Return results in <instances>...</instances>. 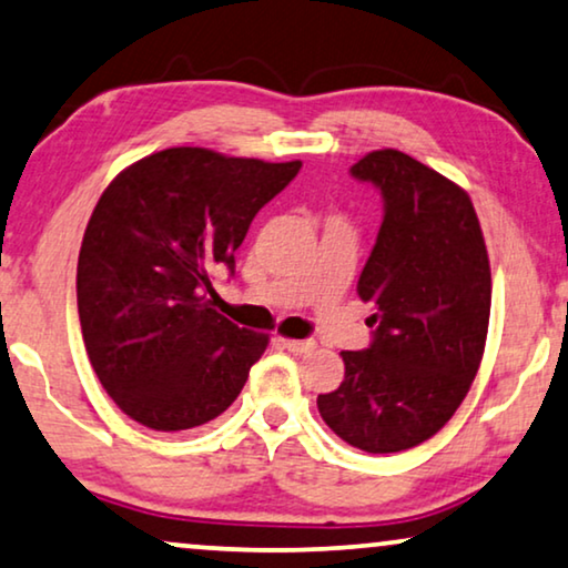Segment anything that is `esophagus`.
Segmentation results:
<instances>
[{"mask_svg":"<svg viewBox=\"0 0 568 568\" xmlns=\"http://www.w3.org/2000/svg\"><path fill=\"white\" fill-rule=\"evenodd\" d=\"M277 342H281L285 349H291V353H295V355L311 353V349L316 347L314 339H283V337H277Z\"/></svg>","mask_w":568,"mask_h":568,"instance_id":"34e87169","label":"esophagus"}]
</instances>
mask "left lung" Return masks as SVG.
<instances>
[{"instance_id":"obj_1","label":"left lung","mask_w":568,"mask_h":568,"mask_svg":"<svg viewBox=\"0 0 568 568\" xmlns=\"http://www.w3.org/2000/svg\"><path fill=\"white\" fill-rule=\"evenodd\" d=\"M381 190L383 223L357 295L371 303V347L342 353L345 381L316 398L334 435L365 453H398L440 433L481 365L491 270L468 193L409 154L381 149L353 164Z\"/></svg>"}]
</instances>
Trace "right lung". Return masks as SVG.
I'll list each match as a JSON object with an SVG mask.
<instances>
[{
  "label": "right lung",
  "mask_w": 568,
  "mask_h": 568,
  "mask_svg": "<svg viewBox=\"0 0 568 568\" xmlns=\"http://www.w3.org/2000/svg\"><path fill=\"white\" fill-rule=\"evenodd\" d=\"M301 162L164 149L125 166L87 223L77 306L90 363L128 417L159 433L201 427L229 409L267 349L213 308L215 267Z\"/></svg>",
  "instance_id": "obj_1"
}]
</instances>
